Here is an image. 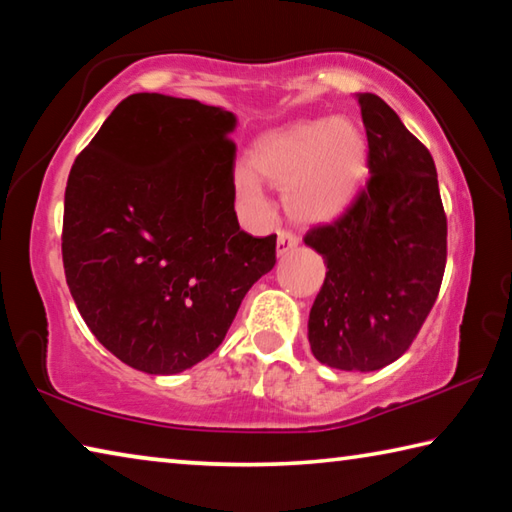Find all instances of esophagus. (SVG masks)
Here are the masks:
<instances>
[{
  "label": "esophagus",
  "mask_w": 512,
  "mask_h": 512,
  "mask_svg": "<svg viewBox=\"0 0 512 512\" xmlns=\"http://www.w3.org/2000/svg\"><path fill=\"white\" fill-rule=\"evenodd\" d=\"M298 248V237L289 230H280L277 232V255H287L291 250Z\"/></svg>",
  "instance_id": "1"
}]
</instances>
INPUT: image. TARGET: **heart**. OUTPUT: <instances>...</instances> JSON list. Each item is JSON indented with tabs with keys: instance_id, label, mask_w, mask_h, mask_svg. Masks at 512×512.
<instances>
[{
	"instance_id": "1",
	"label": "heart",
	"mask_w": 512,
	"mask_h": 512,
	"mask_svg": "<svg viewBox=\"0 0 512 512\" xmlns=\"http://www.w3.org/2000/svg\"><path fill=\"white\" fill-rule=\"evenodd\" d=\"M368 176V140L348 117L309 119L259 137L250 167L235 169V194L250 216L268 210L262 180L284 187V205L300 221L341 216Z\"/></svg>"
}]
</instances>
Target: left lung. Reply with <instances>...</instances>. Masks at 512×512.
Returning <instances> with one entry per match:
<instances>
[{
  "label": "left lung",
  "instance_id": "8db88e82",
  "mask_svg": "<svg viewBox=\"0 0 512 512\" xmlns=\"http://www.w3.org/2000/svg\"><path fill=\"white\" fill-rule=\"evenodd\" d=\"M370 180L343 216L311 228L325 282L309 311L314 357L372 372L409 350L438 298L447 216L431 153L377 94H359Z\"/></svg>",
  "mask_w": 512,
  "mask_h": 512
}]
</instances>
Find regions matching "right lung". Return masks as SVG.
Returning <instances> with one entry per match:
<instances>
[{
  "instance_id": "right-lung-1",
  "label": "right lung",
  "mask_w": 512,
  "mask_h": 512,
  "mask_svg": "<svg viewBox=\"0 0 512 512\" xmlns=\"http://www.w3.org/2000/svg\"><path fill=\"white\" fill-rule=\"evenodd\" d=\"M232 112L131 94L74 160L63 266L85 325L119 361L176 375L219 348L275 235L235 212Z\"/></svg>"
}]
</instances>
